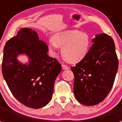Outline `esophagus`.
<instances>
[{"label": "esophagus", "instance_id": "esophagus-1", "mask_svg": "<svg viewBox=\"0 0 122 122\" xmlns=\"http://www.w3.org/2000/svg\"><path fill=\"white\" fill-rule=\"evenodd\" d=\"M62 69H63V70H68V69H69V67H68V66H66V65H64V64L62 65Z\"/></svg>", "mask_w": 122, "mask_h": 122}]
</instances>
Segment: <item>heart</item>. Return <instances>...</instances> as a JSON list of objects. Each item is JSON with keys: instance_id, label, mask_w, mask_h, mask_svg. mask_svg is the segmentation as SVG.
Segmentation results:
<instances>
[{"instance_id": "obj_1", "label": "heart", "mask_w": 122, "mask_h": 122, "mask_svg": "<svg viewBox=\"0 0 122 122\" xmlns=\"http://www.w3.org/2000/svg\"><path fill=\"white\" fill-rule=\"evenodd\" d=\"M52 41L48 42L49 50L56 54L61 48L64 58L71 63L80 62L87 56L91 46V37L87 32L77 30H66L54 34Z\"/></svg>"}]
</instances>
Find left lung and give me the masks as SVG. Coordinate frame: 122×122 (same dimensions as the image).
<instances>
[{"label":"left lung","mask_w":122,"mask_h":122,"mask_svg":"<svg viewBox=\"0 0 122 122\" xmlns=\"http://www.w3.org/2000/svg\"><path fill=\"white\" fill-rule=\"evenodd\" d=\"M95 36L87 56L71 67L74 75L75 97L88 106L99 104L108 95L119 66L112 38L106 34Z\"/></svg>","instance_id":"1"}]
</instances>
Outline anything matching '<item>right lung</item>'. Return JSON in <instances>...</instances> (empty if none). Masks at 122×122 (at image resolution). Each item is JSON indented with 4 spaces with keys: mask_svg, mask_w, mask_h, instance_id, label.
<instances>
[{
    "mask_svg": "<svg viewBox=\"0 0 122 122\" xmlns=\"http://www.w3.org/2000/svg\"><path fill=\"white\" fill-rule=\"evenodd\" d=\"M48 48L36 31L22 28L6 44L3 50L2 74L13 96L25 106L39 109L52 99L54 83L61 71L56 60L48 55ZM25 55L29 60H18Z\"/></svg>",
    "mask_w": 122,
    "mask_h": 122,
    "instance_id": "add662e5",
    "label": "right lung"
}]
</instances>
